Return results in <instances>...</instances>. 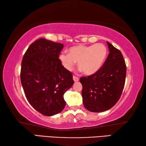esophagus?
I'll use <instances>...</instances> for the list:
<instances>
[{
  "label": "esophagus",
  "mask_w": 146,
  "mask_h": 146,
  "mask_svg": "<svg viewBox=\"0 0 146 146\" xmlns=\"http://www.w3.org/2000/svg\"><path fill=\"white\" fill-rule=\"evenodd\" d=\"M73 80L75 81V82H77V81L79 80V78L78 77V76H76L75 75L73 76Z\"/></svg>",
  "instance_id": "34e87169"
}]
</instances>
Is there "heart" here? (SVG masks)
<instances>
[{
    "label": "heart",
    "instance_id": "b5f03b06",
    "mask_svg": "<svg viewBox=\"0 0 146 146\" xmlns=\"http://www.w3.org/2000/svg\"><path fill=\"white\" fill-rule=\"evenodd\" d=\"M107 55V48L103 44L77 45L69 49V53H62L59 59L64 68L71 71L77 62L78 67L86 75H90L99 70Z\"/></svg>",
    "mask_w": 146,
    "mask_h": 146
}]
</instances>
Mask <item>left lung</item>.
Instances as JSON below:
<instances>
[{
    "label": "left lung",
    "instance_id": "1",
    "mask_svg": "<svg viewBox=\"0 0 146 146\" xmlns=\"http://www.w3.org/2000/svg\"><path fill=\"white\" fill-rule=\"evenodd\" d=\"M110 53L95 73L80 78L82 101L91 112H102L113 107L121 97L125 84L126 65L119 49L107 42Z\"/></svg>",
    "mask_w": 146,
    "mask_h": 146
}]
</instances>
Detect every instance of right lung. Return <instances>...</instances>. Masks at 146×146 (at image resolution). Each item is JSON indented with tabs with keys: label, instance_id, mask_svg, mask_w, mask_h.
<instances>
[{
	"label": "right lung",
	"instance_id": "1",
	"mask_svg": "<svg viewBox=\"0 0 146 146\" xmlns=\"http://www.w3.org/2000/svg\"><path fill=\"white\" fill-rule=\"evenodd\" d=\"M64 45L40 38L27 49L21 64V80L26 98L45 116L60 113L64 95L74 84L73 75L59 59Z\"/></svg>",
	"mask_w": 146,
	"mask_h": 146
}]
</instances>
